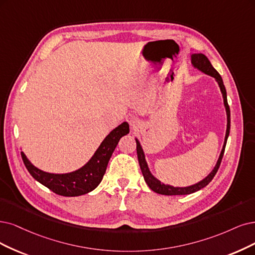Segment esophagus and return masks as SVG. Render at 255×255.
<instances>
[{"mask_svg": "<svg viewBox=\"0 0 255 255\" xmlns=\"http://www.w3.org/2000/svg\"><path fill=\"white\" fill-rule=\"evenodd\" d=\"M126 121L129 123L130 127L134 129L139 123V119L137 118L136 115H134V113H128V115L126 116Z\"/></svg>", "mask_w": 255, "mask_h": 255, "instance_id": "esophagus-1", "label": "esophagus"}]
</instances>
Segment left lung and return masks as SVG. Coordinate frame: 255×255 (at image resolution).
<instances>
[{
    "instance_id": "1",
    "label": "left lung",
    "mask_w": 255,
    "mask_h": 255,
    "mask_svg": "<svg viewBox=\"0 0 255 255\" xmlns=\"http://www.w3.org/2000/svg\"><path fill=\"white\" fill-rule=\"evenodd\" d=\"M191 64L194 68H196L197 70H200L206 74L210 75V77L214 78L215 81L218 82L221 92L223 94V99H224V105L226 108V113H227V129H226V135H225V140H224V145H223V149L221 151V154L219 156L218 162H216L215 167L213 168V170L207 175L204 180H202L201 182L196 183L194 185L191 186H187V187H173L171 185L168 184H164L161 181H158L155 176H153V174L151 173V171L149 170L148 164L146 162V157H145V153L144 150L142 148V145H140L139 140L137 138H135L136 142V152H137V158H138V164L140 167V170H142L144 180L146 182V184L149 186L150 189L152 191L158 193V194H163V195H184V194H191L193 192H196L201 190L202 188L206 187L208 185L212 178L214 177V175L218 172L222 158L225 152V147H226V143H227V139L229 136V132H230V108L228 105V101H227V92H226V88L225 85L223 82V79L220 75V73L216 71L213 66L211 65L210 61L208 60V58L203 53H192L191 54Z\"/></svg>"
}]
</instances>
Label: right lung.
<instances>
[{
    "mask_svg": "<svg viewBox=\"0 0 255 255\" xmlns=\"http://www.w3.org/2000/svg\"><path fill=\"white\" fill-rule=\"evenodd\" d=\"M129 133V124L122 123L104 138L92 157L78 170L69 173H49L36 168L25 153L21 155L31 176L54 193L63 196H79L96 189L106 172L109 159L122 136Z\"/></svg>",
    "mask_w": 255,
    "mask_h": 255,
    "instance_id": "right-lung-1",
    "label": "right lung"
}]
</instances>
